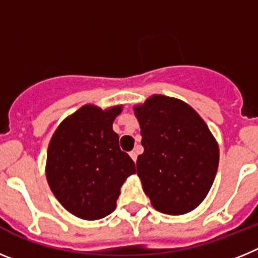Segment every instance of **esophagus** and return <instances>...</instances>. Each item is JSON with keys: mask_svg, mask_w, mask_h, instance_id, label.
<instances>
[{"mask_svg": "<svg viewBox=\"0 0 258 258\" xmlns=\"http://www.w3.org/2000/svg\"><path fill=\"white\" fill-rule=\"evenodd\" d=\"M129 155H131V157H132V159H133L134 163H136V161H137V156H138V152H137L136 150H133V151L129 152Z\"/></svg>", "mask_w": 258, "mask_h": 258, "instance_id": "esophagus-1", "label": "esophagus"}]
</instances>
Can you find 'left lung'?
<instances>
[{"mask_svg": "<svg viewBox=\"0 0 258 258\" xmlns=\"http://www.w3.org/2000/svg\"><path fill=\"white\" fill-rule=\"evenodd\" d=\"M145 151L137 159L143 191L156 211L172 216L197 208L218 168V146L188 104L152 95L134 108Z\"/></svg>", "mask_w": 258, "mask_h": 258, "instance_id": "1", "label": "left lung"}]
</instances>
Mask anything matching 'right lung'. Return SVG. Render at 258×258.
<instances>
[{
  "label": "right lung",
  "instance_id": "1",
  "mask_svg": "<svg viewBox=\"0 0 258 258\" xmlns=\"http://www.w3.org/2000/svg\"><path fill=\"white\" fill-rule=\"evenodd\" d=\"M121 106L81 107L61 122L47 149L46 178L56 199L83 220H99L116 208L125 179L136 165L120 150L112 122Z\"/></svg>",
  "mask_w": 258,
  "mask_h": 258
}]
</instances>
